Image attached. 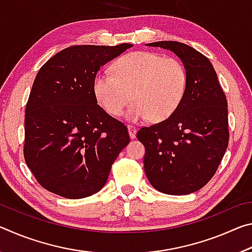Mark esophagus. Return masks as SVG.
<instances>
[{"label": "esophagus", "instance_id": "esophagus-1", "mask_svg": "<svg viewBox=\"0 0 252 252\" xmlns=\"http://www.w3.org/2000/svg\"><path fill=\"white\" fill-rule=\"evenodd\" d=\"M127 131H129V135L131 139H135L136 136V129L132 126H127Z\"/></svg>", "mask_w": 252, "mask_h": 252}]
</instances>
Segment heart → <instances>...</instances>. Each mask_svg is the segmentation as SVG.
Here are the masks:
<instances>
[{"label": "heart", "mask_w": 252, "mask_h": 252, "mask_svg": "<svg viewBox=\"0 0 252 252\" xmlns=\"http://www.w3.org/2000/svg\"><path fill=\"white\" fill-rule=\"evenodd\" d=\"M188 73L176 58L139 51L116 60L111 73L99 72L93 92L99 104L114 118L121 117L131 100L127 120L163 121L176 112L185 97Z\"/></svg>", "instance_id": "obj_1"}]
</instances>
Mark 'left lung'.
<instances>
[{
  "label": "left lung",
  "mask_w": 252,
  "mask_h": 252,
  "mask_svg": "<svg viewBox=\"0 0 252 252\" xmlns=\"http://www.w3.org/2000/svg\"><path fill=\"white\" fill-rule=\"evenodd\" d=\"M146 45L172 51L186 66L188 87L171 117L136 133L146 147L144 171L160 192L192 193L215 176L227 150V99L211 62L197 50L176 41Z\"/></svg>",
  "instance_id": "left-lung-1"
}]
</instances>
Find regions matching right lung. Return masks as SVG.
Masks as SVG:
<instances>
[{"label": "right lung", "instance_id": "add662e5", "mask_svg": "<svg viewBox=\"0 0 252 252\" xmlns=\"http://www.w3.org/2000/svg\"><path fill=\"white\" fill-rule=\"evenodd\" d=\"M132 44L74 45L37 72L24 120V159L36 181L63 198L100 191L130 142L127 127L97 104L93 81L101 66Z\"/></svg>", "mask_w": 252, "mask_h": 252}]
</instances>
